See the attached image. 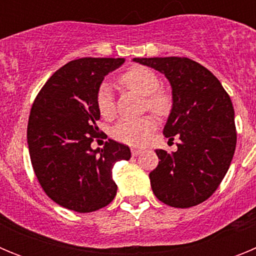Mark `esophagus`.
<instances>
[{
    "label": "esophagus",
    "instance_id": "34e87169",
    "mask_svg": "<svg viewBox=\"0 0 256 256\" xmlns=\"http://www.w3.org/2000/svg\"><path fill=\"white\" fill-rule=\"evenodd\" d=\"M142 152H144V151L140 150V148H132V155L133 156H138V155H141Z\"/></svg>",
    "mask_w": 256,
    "mask_h": 256
}]
</instances>
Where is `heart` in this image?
Masks as SVG:
<instances>
[{
    "mask_svg": "<svg viewBox=\"0 0 256 256\" xmlns=\"http://www.w3.org/2000/svg\"><path fill=\"white\" fill-rule=\"evenodd\" d=\"M120 83L141 96H146V106L156 114L164 115L169 112L170 98L165 92L158 91L160 87V79L155 72L148 68H130L120 76ZM96 101L98 112L104 118H112L114 115V98L108 84H102L98 88ZM155 128L156 122L151 115L138 119H120L112 128V136L123 144L141 146L148 141Z\"/></svg>",
    "mask_w": 256,
    "mask_h": 256,
    "instance_id": "1",
    "label": "heart"
}]
</instances>
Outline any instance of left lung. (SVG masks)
Instances as JSON below:
<instances>
[{
  "instance_id": "1",
  "label": "left lung",
  "mask_w": 256,
  "mask_h": 256,
  "mask_svg": "<svg viewBox=\"0 0 256 256\" xmlns=\"http://www.w3.org/2000/svg\"><path fill=\"white\" fill-rule=\"evenodd\" d=\"M164 74L172 87V110L165 137L177 136L178 150H156L159 165L150 173L151 188L164 204L191 208L214 194L236 148L232 101L212 72L187 58H134Z\"/></svg>"
}]
</instances>
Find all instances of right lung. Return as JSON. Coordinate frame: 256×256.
<instances>
[{
	"label": "right lung",
	"instance_id": "1",
	"mask_svg": "<svg viewBox=\"0 0 256 256\" xmlns=\"http://www.w3.org/2000/svg\"><path fill=\"white\" fill-rule=\"evenodd\" d=\"M126 58H83L55 72L38 94L29 115L28 148L37 180L51 200L65 209L91 212L116 195L112 168L130 160L128 146L100 138L97 91L110 72Z\"/></svg>",
	"mask_w": 256,
	"mask_h": 256
}]
</instances>
